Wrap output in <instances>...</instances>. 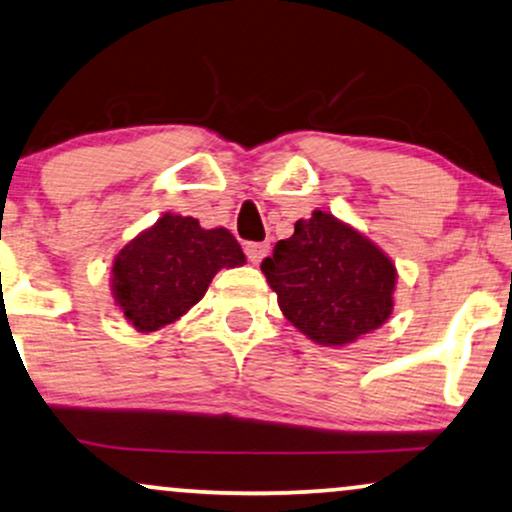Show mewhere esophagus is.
Wrapping results in <instances>:
<instances>
[{
	"label": "esophagus",
	"instance_id": "1",
	"mask_svg": "<svg viewBox=\"0 0 512 512\" xmlns=\"http://www.w3.org/2000/svg\"><path fill=\"white\" fill-rule=\"evenodd\" d=\"M245 255L252 264H260L269 255V243H248L245 245Z\"/></svg>",
	"mask_w": 512,
	"mask_h": 512
}]
</instances>
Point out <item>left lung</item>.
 Returning a JSON list of instances; mask_svg holds the SVG:
<instances>
[{
	"label": "left lung",
	"instance_id": "obj_1",
	"mask_svg": "<svg viewBox=\"0 0 512 512\" xmlns=\"http://www.w3.org/2000/svg\"><path fill=\"white\" fill-rule=\"evenodd\" d=\"M262 272L283 317L319 346H348L393 312L396 264L367 236L315 209L279 240Z\"/></svg>",
	"mask_w": 512,
	"mask_h": 512
}]
</instances>
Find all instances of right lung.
Masks as SVG:
<instances>
[{"instance_id": "1", "label": "right lung", "mask_w": 512, "mask_h": 512, "mask_svg": "<svg viewBox=\"0 0 512 512\" xmlns=\"http://www.w3.org/2000/svg\"><path fill=\"white\" fill-rule=\"evenodd\" d=\"M240 264L245 255L231 231L169 212L114 257L112 298L135 329L150 334L200 303L219 269Z\"/></svg>"}]
</instances>
